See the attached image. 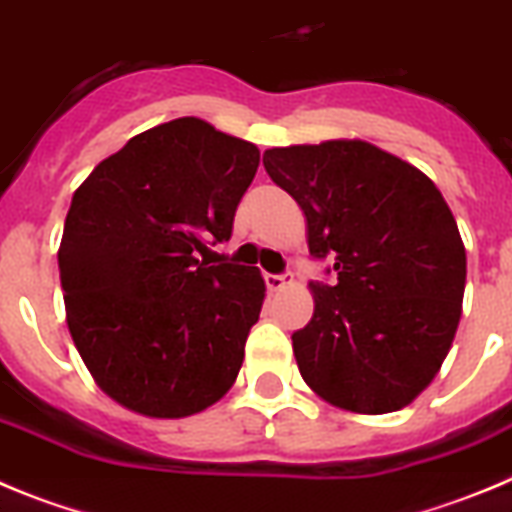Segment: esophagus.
Returning <instances> with one entry per match:
<instances>
[{
    "mask_svg": "<svg viewBox=\"0 0 512 512\" xmlns=\"http://www.w3.org/2000/svg\"><path fill=\"white\" fill-rule=\"evenodd\" d=\"M265 285L270 293H280V290L288 288L290 280L285 278V275H265Z\"/></svg>",
    "mask_w": 512,
    "mask_h": 512,
    "instance_id": "esophagus-1",
    "label": "esophagus"
}]
</instances>
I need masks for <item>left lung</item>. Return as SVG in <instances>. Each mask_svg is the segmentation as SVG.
Segmentation results:
<instances>
[{"label": "left lung", "mask_w": 512, "mask_h": 512, "mask_svg": "<svg viewBox=\"0 0 512 512\" xmlns=\"http://www.w3.org/2000/svg\"><path fill=\"white\" fill-rule=\"evenodd\" d=\"M267 176L306 216L313 316L293 354L321 400L362 416L405 408L444 365L462 319L467 252L434 181L365 140L270 147Z\"/></svg>", "instance_id": "1"}]
</instances>
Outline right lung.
<instances>
[{
	"instance_id": "obj_1",
	"label": "right lung",
	"mask_w": 512,
	"mask_h": 512,
	"mask_svg": "<svg viewBox=\"0 0 512 512\" xmlns=\"http://www.w3.org/2000/svg\"><path fill=\"white\" fill-rule=\"evenodd\" d=\"M257 165V145L181 117L132 137L73 193L58 247L68 331L127 411L186 418L237 380L265 280L199 255L232 237Z\"/></svg>"
}]
</instances>
